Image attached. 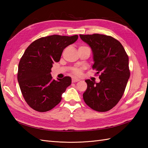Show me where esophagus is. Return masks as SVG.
<instances>
[{
    "mask_svg": "<svg viewBox=\"0 0 148 148\" xmlns=\"http://www.w3.org/2000/svg\"><path fill=\"white\" fill-rule=\"evenodd\" d=\"M79 79H77V78H75V77H72V83H76L77 81H79Z\"/></svg>",
    "mask_w": 148,
    "mask_h": 148,
    "instance_id": "1",
    "label": "esophagus"
}]
</instances>
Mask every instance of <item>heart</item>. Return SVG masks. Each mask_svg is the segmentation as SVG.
<instances>
[{"instance_id":"b5f03b06","label":"heart","mask_w":148,"mask_h":148,"mask_svg":"<svg viewBox=\"0 0 148 148\" xmlns=\"http://www.w3.org/2000/svg\"><path fill=\"white\" fill-rule=\"evenodd\" d=\"M83 47H86L84 46H80L79 48H83ZM83 70V67H74L71 69V72L73 75L76 76H80L81 74H82V71Z\"/></svg>"}]
</instances>
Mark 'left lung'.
<instances>
[{
    "instance_id": "8db88e82",
    "label": "left lung",
    "mask_w": 148,
    "mask_h": 148,
    "mask_svg": "<svg viewBox=\"0 0 148 148\" xmlns=\"http://www.w3.org/2000/svg\"><path fill=\"white\" fill-rule=\"evenodd\" d=\"M92 49V69L100 74V83L86 80L84 101L90 108L106 112L114 108L123 95L130 77L128 56L117 39L103 34L79 35Z\"/></svg>"
}]
</instances>
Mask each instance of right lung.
<instances>
[{
	"label": "right lung",
	"instance_id": "obj_1",
	"mask_svg": "<svg viewBox=\"0 0 148 148\" xmlns=\"http://www.w3.org/2000/svg\"><path fill=\"white\" fill-rule=\"evenodd\" d=\"M77 39V35L43 37L31 43L21 56L18 81L25 100L35 111L46 112L55 108L71 85L70 77L55 81L50 72L53 64L60 60L64 49Z\"/></svg>",
	"mask_w": 148,
	"mask_h": 148
}]
</instances>
